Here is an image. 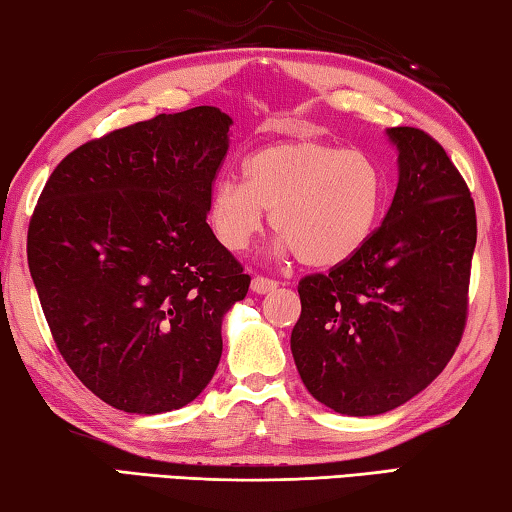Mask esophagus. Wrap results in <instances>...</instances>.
<instances>
[{
	"instance_id": "obj_1",
	"label": "esophagus",
	"mask_w": 512,
	"mask_h": 512,
	"mask_svg": "<svg viewBox=\"0 0 512 512\" xmlns=\"http://www.w3.org/2000/svg\"><path fill=\"white\" fill-rule=\"evenodd\" d=\"M277 287H280V282L271 280V277H264V275H255L253 282H250V289H253L255 293H271Z\"/></svg>"
}]
</instances>
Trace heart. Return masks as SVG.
Segmentation results:
<instances>
[{"label":"heart","instance_id":"heart-1","mask_svg":"<svg viewBox=\"0 0 512 512\" xmlns=\"http://www.w3.org/2000/svg\"><path fill=\"white\" fill-rule=\"evenodd\" d=\"M384 173L368 153L298 140L271 144L246 162V180L221 176L210 194L214 237L230 253L264 230L266 212L280 246L302 264L329 268L366 246L384 205Z\"/></svg>","mask_w":512,"mask_h":512}]
</instances>
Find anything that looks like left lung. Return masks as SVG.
I'll list each match as a JSON object with an SVG mask.
<instances>
[{
	"mask_svg": "<svg viewBox=\"0 0 512 512\" xmlns=\"http://www.w3.org/2000/svg\"><path fill=\"white\" fill-rule=\"evenodd\" d=\"M400 180L357 255L302 277L291 352L320 404L379 415L409 402L454 357L467 320L476 212L443 146L420 128H388Z\"/></svg>",
	"mask_w": 512,
	"mask_h": 512,
	"instance_id": "obj_1",
	"label": "left lung"
}]
</instances>
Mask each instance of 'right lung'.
Listing matches in <instances>:
<instances>
[{
	"label": "right lung",
	"instance_id": "add662e5",
	"mask_svg": "<svg viewBox=\"0 0 512 512\" xmlns=\"http://www.w3.org/2000/svg\"><path fill=\"white\" fill-rule=\"evenodd\" d=\"M232 119L214 106L119 128L51 173L27 257L67 366L126 413L180 409L219 366L250 275L207 225Z\"/></svg>",
	"mask_w": 512,
	"mask_h": 512
}]
</instances>
